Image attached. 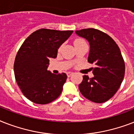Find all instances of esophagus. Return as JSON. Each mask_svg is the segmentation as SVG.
<instances>
[{
  "label": "esophagus",
  "instance_id": "obj_1",
  "mask_svg": "<svg viewBox=\"0 0 134 134\" xmlns=\"http://www.w3.org/2000/svg\"><path fill=\"white\" fill-rule=\"evenodd\" d=\"M72 74H73V73H72V72H70V71H69V72H67V75L68 77H70Z\"/></svg>",
  "mask_w": 134,
  "mask_h": 134
}]
</instances>
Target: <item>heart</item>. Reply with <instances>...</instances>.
<instances>
[{
  "label": "heart",
  "instance_id": "1",
  "mask_svg": "<svg viewBox=\"0 0 134 134\" xmlns=\"http://www.w3.org/2000/svg\"><path fill=\"white\" fill-rule=\"evenodd\" d=\"M83 43H86V42L84 41V40H83V39L81 38H76L74 40V46H79V45L81 44H83ZM62 46H63V45H61L60 47L58 48V51H60L61 50V48H62Z\"/></svg>",
  "mask_w": 134,
  "mask_h": 134
}]
</instances>
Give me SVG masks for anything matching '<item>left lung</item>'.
I'll return each instance as SVG.
<instances>
[{"instance_id": "obj_1", "label": "left lung", "mask_w": 134, "mask_h": 134, "mask_svg": "<svg viewBox=\"0 0 134 134\" xmlns=\"http://www.w3.org/2000/svg\"><path fill=\"white\" fill-rule=\"evenodd\" d=\"M76 33L89 42L88 61L96 65L92 68L93 77L83 76L80 92L91 102L104 103L116 93L125 76V64L120 48L108 35L97 29L86 28Z\"/></svg>"}]
</instances>
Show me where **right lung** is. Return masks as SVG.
I'll return each instance as SVG.
<instances>
[{"label":"right lung","mask_w":134,"mask_h":134,"mask_svg":"<svg viewBox=\"0 0 134 134\" xmlns=\"http://www.w3.org/2000/svg\"><path fill=\"white\" fill-rule=\"evenodd\" d=\"M73 30L41 28L26 39L14 63L16 81L27 99L37 104H49L58 97L67 74L47 70L49 59L55 58L58 48Z\"/></svg>","instance_id":"add662e5"}]
</instances>
